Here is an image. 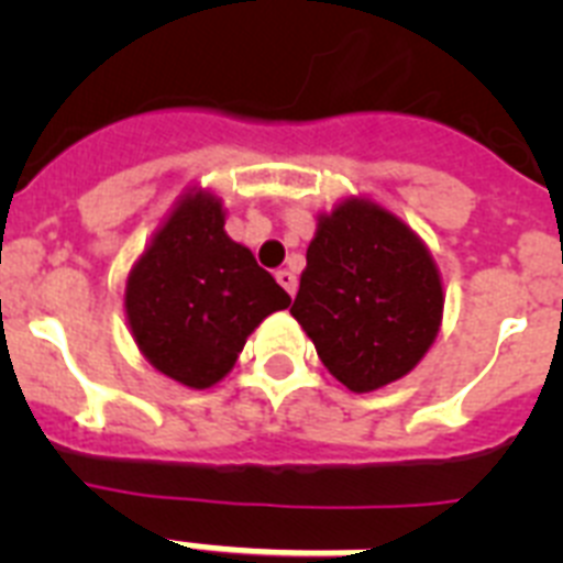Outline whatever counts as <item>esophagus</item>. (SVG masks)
Masks as SVG:
<instances>
[{"instance_id":"34e87169","label":"esophagus","mask_w":563,"mask_h":563,"mask_svg":"<svg viewBox=\"0 0 563 563\" xmlns=\"http://www.w3.org/2000/svg\"><path fill=\"white\" fill-rule=\"evenodd\" d=\"M276 282L282 287H285L287 292H290V296H296V287H298V278H296V273H290V271H278L276 273Z\"/></svg>"}]
</instances>
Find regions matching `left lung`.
<instances>
[{
  "label": "left lung",
  "instance_id": "1",
  "mask_svg": "<svg viewBox=\"0 0 563 563\" xmlns=\"http://www.w3.org/2000/svg\"><path fill=\"white\" fill-rule=\"evenodd\" d=\"M290 312L346 389H380L434 343L440 273L397 217L346 200L318 222Z\"/></svg>",
  "mask_w": 563,
  "mask_h": 563
}]
</instances>
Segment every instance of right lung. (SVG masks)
<instances>
[{"label": "right lung", "instance_id": "add662e5", "mask_svg": "<svg viewBox=\"0 0 563 563\" xmlns=\"http://www.w3.org/2000/svg\"><path fill=\"white\" fill-rule=\"evenodd\" d=\"M222 225L217 197H186L126 285L129 327L141 352L191 389L222 380L247 335L271 312L290 307L276 278Z\"/></svg>", "mask_w": 563, "mask_h": 563}]
</instances>
